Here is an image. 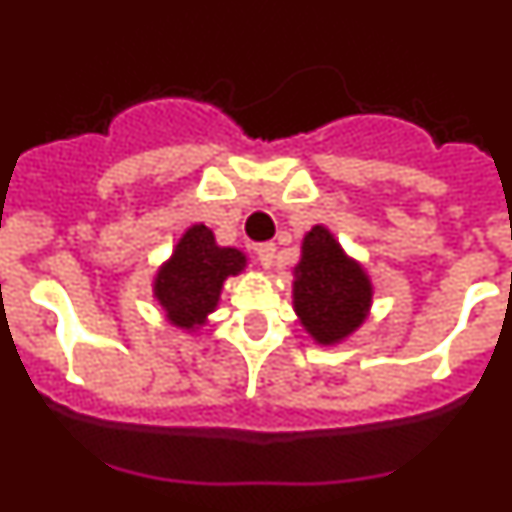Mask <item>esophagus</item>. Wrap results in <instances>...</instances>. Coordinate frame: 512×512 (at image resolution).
<instances>
[{"mask_svg": "<svg viewBox=\"0 0 512 512\" xmlns=\"http://www.w3.org/2000/svg\"><path fill=\"white\" fill-rule=\"evenodd\" d=\"M274 256H277V246H274V243H261V246L256 248V261H259L261 269H269V266L274 264Z\"/></svg>", "mask_w": 512, "mask_h": 512, "instance_id": "1", "label": "esophagus"}]
</instances>
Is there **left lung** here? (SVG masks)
Wrapping results in <instances>:
<instances>
[{
    "label": "left lung",
    "instance_id": "8db88e82",
    "mask_svg": "<svg viewBox=\"0 0 512 512\" xmlns=\"http://www.w3.org/2000/svg\"><path fill=\"white\" fill-rule=\"evenodd\" d=\"M372 297V279L336 235L325 225L307 230L292 282V305L307 336L318 346L346 341L369 318Z\"/></svg>",
    "mask_w": 512,
    "mask_h": 512
}]
</instances>
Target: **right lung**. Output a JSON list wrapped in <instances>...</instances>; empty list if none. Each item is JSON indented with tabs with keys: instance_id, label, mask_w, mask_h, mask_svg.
<instances>
[{
	"instance_id": "1",
	"label": "right lung",
	"mask_w": 512,
	"mask_h": 512,
	"mask_svg": "<svg viewBox=\"0 0 512 512\" xmlns=\"http://www.w3.org/2000/svg\"><path fill=\"white\" fill-rule=\"evenodd\" d=\"M246 253L230 246H217L207 225H189L176 241L169 259L153 277V297L174 328L187 333L207 323L228 277L246 269Z\"/></svg>"
}]
</instances>
